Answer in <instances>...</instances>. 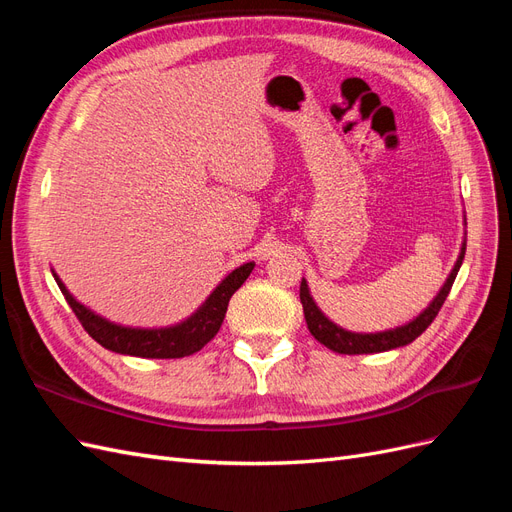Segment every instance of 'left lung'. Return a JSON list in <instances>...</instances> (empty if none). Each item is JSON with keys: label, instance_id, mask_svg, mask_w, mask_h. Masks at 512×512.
Wrapping results in <instances>:
<instances>
[{"label": "left lung", "instance_id": "obj_1", "mask_svg": "<svg viewBox=\"0 0 512 512\" xmlns=\"http://www.w3.org/2000/svg\"><path fill=\"white\" fill-rule=\"evenodd\" d=\"M463 256H466V239H463V243H461V252L457 256L453 271L448 273L444 286L440 288L436 297H433V301L423 309V312L418 314L416 318H412L410 322L401 324V327L378 331V333H354V331H346L342 327H337L333 320H329L327 316L320 312V307L316 305L312 294H309L307 282L303 277L299 297H301V303H303V314H305L307 329L318 339L320 344H324L329 350L339 352V354H374V352H386V350H393V348L408 346L429 327L433 318L438 316L440 307L444 305L448 292H451V286L455 282V277L459 273Z\"/></svg>", "mask_w": 512, "mask_h": 512}]
</instances>
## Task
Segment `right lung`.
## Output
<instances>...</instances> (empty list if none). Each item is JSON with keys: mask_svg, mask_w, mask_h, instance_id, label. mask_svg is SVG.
Returning a JSON list of instances; mask_svg holds the SVG:
<instances>
[{"mask_svg": "<svg viewBox=\"0 0 512 512\" xmlns=\"http://www.w3.org/2000/svg\"><path fill=\"white\" fill-rule=\"evenodd\" d=\"M252 271L254 262H245V265L237 267L213 288L205 303L200 305L192 316L160 329L123 327V324L106 320L100 314L91 312V309L85 307L81 301H76L55 271L53 277L59 290L64 292L72 312L81 320L83 329L106 350H113L117 354L143 356V359H181V356H190L198 352L205 344L211 342L215 333L220 331L230 297L243 286V282L250 277Z\"/></svg>", "mask_w": 512, "mask_h": 512, "instance_id": "add662e5", "label": "right lung"}]
</instances>
